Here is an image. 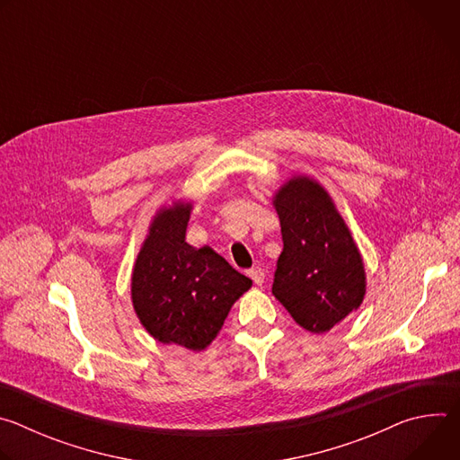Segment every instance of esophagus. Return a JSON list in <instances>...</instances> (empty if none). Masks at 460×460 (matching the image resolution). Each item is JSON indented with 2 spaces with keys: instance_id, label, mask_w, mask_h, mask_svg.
Returning <instances> with one entry per match:
<instances>
[{
  "instance_id": "obj_1",
  "label": "esophagus",
  "mask_w": 460,
  "mask_h": 460,
  "mask_svg": "<svg viewBox=\"0 0 460 460\" xmlns=\"http://www.w3.org/2000/svg\"><path fill=\"white\" fill-rule=\"evenodd\" d=\"M247 275L251 277V280H252L256 286H261V284H264L266 273H264V270H261V268H252V270H249V271H247Z\"/></svg>"
}]
</instances>
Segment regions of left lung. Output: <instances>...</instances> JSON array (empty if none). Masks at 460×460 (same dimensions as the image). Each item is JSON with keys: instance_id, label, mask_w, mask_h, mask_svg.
<instances>
[{"instance_id": "obj_1", "label": "left lung", "mask_w": 460, "mask_h": 460, "mask_svg": "<svg viewBox=\"0 0 460 460\" xmlns=\"http://www.w3.org/2000/svg\"><path fill=\"white\" fill-rule=\"evenodd\" d=\"M284 249L273 295L311 333L330 332L362 304L366 277L360 252L327 192L309 178H293L275 199Z\"/></svg>"}]
</instances>
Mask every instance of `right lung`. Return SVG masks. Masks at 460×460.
Masks as SVG:
<instances>
[{
    "label": "right lung",
    "instance_id": "obj_1",
    "mask_svg": "<svg viewBox=\"0 0 460 460\" xmlns=\"http://www.w3.org/2000/svg\"><path fill=\"white\" fill-rule=\"evenodd\" d=\"M190 206L162 211L137 258L133 304L160 342L200 351L222 330L231 305L251 280L209 247L185 242Z\"/></svg>",
    "mask_w": 460,
    "mask_h": 460
}]
</instances>
